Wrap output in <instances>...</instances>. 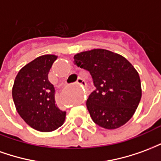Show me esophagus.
<instances>
[{"label":"esophagus","instance_id":"1","mask_svg":"<svg viewBox=\"0 0 161 161\" xmlns=\"http://www.w3.org/2000/svg\"><path fill=\"white\" fill-rule=\"evenodd\" d=\"M77 83L78 84H80L81 86H83V85H84V84H85V83H84V80L82 77H78V78H77Z\"/></svg>","mask_w":161,"mask_h":161}]
</instances>
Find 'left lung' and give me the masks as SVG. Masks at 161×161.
<instances>
[{
	"label": "left lung",
	"instance_id": "left-lung-1",
	"mask_svg": "<svg viewBox=\"0 0 161 161\" xmlns=\"http://www.w3.org/2000/svg\"><path fill=\"white\" fill-rule=\"evenodd\" d=\"M74 64L91 73L96 90L86 102L91 117L106 129L128 122L142 98L141 79L135 67L117 53L93 49L77 53Z\"/></svg>",
	"mask_w": 161,
	"mask_h": 161
}]
</instances>
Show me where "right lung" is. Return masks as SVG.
<instances>
[{
  "mask_svg": "<svg viewBox=\"0 0 161 161\" xmlns=\"http://www.w3.org/2000/svg\"><path fill=\"white\" fill-rule=\"evenodd\" d=\"M55 55L38 57L19 70L12 90L13 100L20 117L31 128L51 132L64 121L66 112L55 103V89L48 80Z\"/></svg>",
  "mask_w": 161,
  "mask_h": 161,
  "instance_id": "1",
  "label": "right lung"
}]
</instances>
